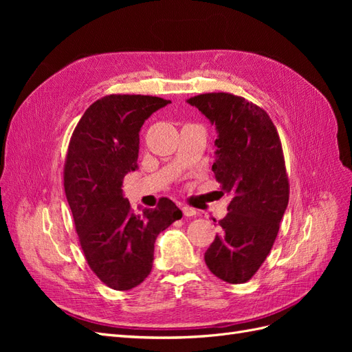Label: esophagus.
<instances>
[{
  "label": "esophagus",
  "mask_w": 352,
  "mask_h": 352,
  "mask_svg": "<svg viewBox=\"0 0 352 352\" xmlns=\"http://www.w3.org/2000/svg\"><path fill=\"white\" fill-rule=\"evenodd\" d=\"M182 211H184V216L185 217H192V216L197 214V210L192 208V207H188V206H184Z\"/></svg>",
  "instance_id": "1"
}]
</instances>
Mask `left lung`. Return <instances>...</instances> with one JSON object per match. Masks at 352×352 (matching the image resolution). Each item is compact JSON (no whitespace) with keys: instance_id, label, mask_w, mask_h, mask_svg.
I'll list each match as a JSON object with an SVG mask.
<instances>
[{"instance_id":"8db88e82","label":"left lung","mask_w":352,"mask_h":352,"mask_svg":"<svg viewBox=\"0 0 352 352\" xmlns=\"http://www.w3.org/2000/svg\"><path fill=\"white\" fill-rule=\"evenodd\" d=\"M186 102L216 126L211 170L221 194L232 197L206 264L219 279L243 283L269 255L289 201L279 135L267 113L236 95L201 94Z\"/></svg>"}]
</instances>
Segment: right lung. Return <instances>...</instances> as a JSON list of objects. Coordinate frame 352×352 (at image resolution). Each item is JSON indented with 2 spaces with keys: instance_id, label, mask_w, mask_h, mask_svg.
<instances>
[{
  "instance_id": "obj_1",
  "label": "right lung",
  "mask_w": 352,
  "mask_h": 352,
  "mask_svg": "<svg viewBox=\"0 0 352 352\" xmlns=\"http://www.w3.org/2000/svg\"><path fill=\"white\" fill-rule=\"evenodd\" d=\"M170 101L148 95H109L83 113L69 144L65 190L91 270L111 289L127 291L153 269L160 232L182 217L173 201L135 214L123 179L138 168L144 122Z\"/></svg>"
}]
</instances>
